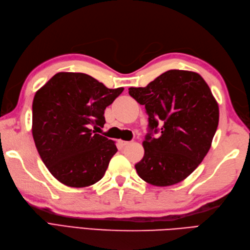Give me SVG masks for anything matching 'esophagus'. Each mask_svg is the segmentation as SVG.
Wrapping results in <instances>:
<instances>
[{"mask_svg":"<svg viewBox=\"0 0 250 250\" xmlns=\"http://www.w3.org/2000/svg\"><path fill=\"white\" fill-rule=\"evenodd\" d=\"M119 144H120V145H121V146H122V147H124V146H127V145H129V144H130V142H127V141H123V140H120V141H119Z\"/></svg>","mask_w":250,"mask_h":250,"instance_id":"1","label":"esophagus"}]
</instances>
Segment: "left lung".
<instances>
[{
	"mask_svg": "<svg viewBox=\"0 0 250 250\" xmlns=\"http://www.w3.org/2000/svg\"><path fill=\"white\" fill-rule=\"evenodd\" d=\"M129 95L149 117L139 176L156 187L180 183L208 154L218 127V103L207 82L195 72L170 70L145 87H130Z\"/></svg>",
	"mask_w": 250,
	"mask_h": 250,
	"instance_id": "8db88e82",
	"label": "left lung"
}]
</instances>
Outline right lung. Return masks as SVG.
Returning a JSON list of instances; mask_svg holds the SVG:
<instances>
[{
	"label": "right lung",
	"instance_id": "right-lung-1",
	"mask_svg": "<svg viewBox=\"0 0 250 250\" xmlns=\"http://www.w3.org/2000/svg\"><path fill=\"white\" fill-rule=\"evenodd\" d=\"M124 90L107 88L89 75L60 72L37 90L32 134L37 151L60 183L84 188L99 181L116 144L92 128L105 124L104 110Z\"/></svg>",
	"mask_w": 250,
	"mask_h": 250
}]
</instances>
